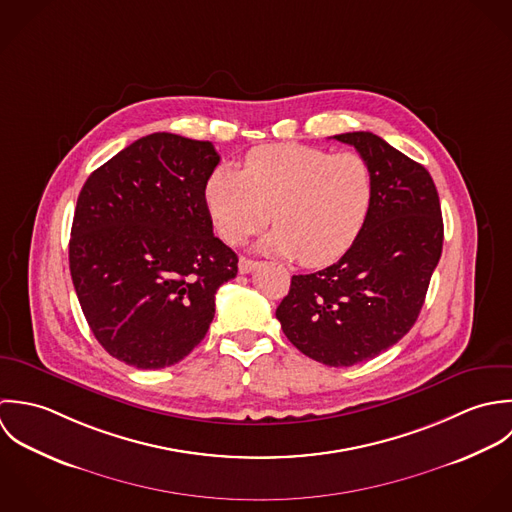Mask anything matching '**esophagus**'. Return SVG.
I'll return each mask as SVG.
<instances>
[{"instance_id": "1", "label": "esophagus", "mask_w": 512, "mask_h": 512, "mask_svg": "<svg viewBox=\"0 0 512 512\" xmlns=\"http://www.w3.org/2000/svg\"><path fill=\"white\" fill-rule=\"evenodd\" d=\"M237 267H239V273H241V275H247V273H253V271L259 267V263H257V261H253V259L241 257V259H239V263H237Z\"/></svg>"}]
</instances>
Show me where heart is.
<instances>
[{
	"instance_id": "b5f03b06",
	"label": "heart",
	"mask_w": 512,
	"mask_h": 512,
	"mask_svg": "<svg viewBox=\"0 0 512 512\" xmlns=\"http://www.w3.org/2000/svg\"><path fill=\"white\" fill-rule=\"evenodd\" d=\"M215 231L241 245L269 221L263 247L307 267L338 261L362 233L374 204V172L356 152L279 142L249 150L241 172L217 166L204 184Z\"/></svg>"
}]
</instances>
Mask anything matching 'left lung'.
I'll list each match as a JSON object with an SVG mask.
<instances>
[{
  "instance_id": "obj_1",
  "label": "left lung",
  "mask_w": 512,
  "mask_h": 512,
  "mask_svg": "<svg viewBox=\"0 0 512 512\" xmlns=\"http://www.w3.org/2000/svg\"><path fill=\"white\" fill-rule=\"evenodd\" d=\"M374 172L370 217L338 263L293 275L277 308L285 336L326 366L366 362L415 324L443 247V219L429 172L372 132L334 136Z\"/></svg>"
}]
</instances>
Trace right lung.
<instances>
[{
    "instance_id": "obj_1",
    "label": "right lung",
    "mask_w": 512,
    "mask_h": 512,
    "mask_svg": "<svg viewBox=\"0 0 512 512\" xmlns=\"http://www.w3.org/2000/svg\"><path fill=\"white\" fill-rule=\"evenodd\" d=\"M217 164L211 142L154 132L97 168L79 194L73 285L95 338L128 366L186 358L213 320L217 289L237 275L204 202Z\"/></svg>"
}]
</instances>
